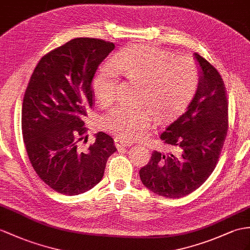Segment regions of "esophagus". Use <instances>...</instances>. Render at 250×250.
Masks as SVG:
<instances>
[{
  "label": "esophagus",
  "instance_id": "34e87169",
  "mask_svg": "<svg viewBox=\"0 0 250 250\" xmlns=\"http://www.w3.org/2000/svg\"><path fill=\"white\" fill-rule=\"evenodd\" d=\"M114 142H115V146H117L118 148L130 147V146L132 145V144H131V142H129V141H126V140L120 139V138H115V139H114Z\"/></svg>",
  "mask_w": 250,
  "mask_h": 250
}]
</instances>
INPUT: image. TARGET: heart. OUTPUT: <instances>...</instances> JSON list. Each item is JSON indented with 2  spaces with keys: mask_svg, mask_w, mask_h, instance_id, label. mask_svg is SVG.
Wrapping results in <instances>:
<instances>
[{
  "mask_svg": "<svg viewBox=\"0 0 250 250\" xmlns=\"http://www.w3.org/2000/svg\"><path fill=\"white\" fill-rule=\"evenodd\" d=\"M121 75L138 84L136 101L148 105L158 120H167L186 108L200 81L198 64L192 57H174L162 48L132 45L122 50L114 60L103 62L94 74L92 91L102 105L113 102ZM143 104L109 108L99 124L120 138H141L151 123V114Z\"/></svg>",
  "mask_w": 250,
  "mask_h": 250,
  "instance_id": "heart-1",
  "label": "heart"
}]
</instances>
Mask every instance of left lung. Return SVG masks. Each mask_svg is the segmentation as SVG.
Segmentation results:
<instances>
[{
  "label": "left lung",
  "mask_w": 250,
  "mask_h": 250,
  "mask_svg": "<svg viewBox=\"0 0 250 250\" xmlns=\"http://www.w3.org/2000/svg\"><path fill=\"white\" fill-rule=\"evenodd\" d=\"M200 81L187 110L161 132L173 153L154 150L140 169L143 185L157 195L179 198L195 191L214 171L228 130L226 88L218 71L194 54Z\"/></svg>",
  "instance_id": "obj_1"
}]
</instances>
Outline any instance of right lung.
<instances>
[{
	"label": "right lung",
	"mask_w": 250,
	"mask_h": 250,
	"mask_svg": "<svg viewBox=\"0 0 250 250\" xmlns=\"http://www.w3.org/2000/svg\"><path fill=\"white\" fill-rule=\"evenodd\" d=\"M113 48L102 39L70 40L40 59L24 94L21 122L28 159L40 179L63 195L94 188L117 150L103 131L86 150L79 147L88 140L83 120L94 103L93 76Z\"/></svg>",
	"instance_id": "1"
}]
</instances>
